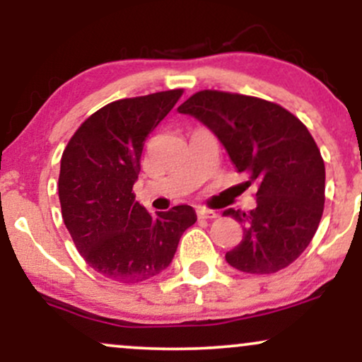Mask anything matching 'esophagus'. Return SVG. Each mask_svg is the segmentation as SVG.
I'll list each match as a JSON object with an SVG mask.
<instances>
[{
	"instance_id": "34e87169",
	"label": "esophagus",
	"mask_w": 362,
	"mask_h": 362,
	"mask_svg": "<svg viewBox=\"0 0 362 362\" xmlns=\"http://www.w3.org/2000/svg\"><path fill=\"white\" fill-rule=\"evenodd\" d=\"M197 216H199V219H216V218H219V214L216 213V211L206 209V207H199Z\"/></svg>"
}]
</instances>
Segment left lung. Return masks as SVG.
<instances>
[{
  "instance_id": "obj_1",
  "label": "left lung",
  "mask_w": 362,
  "mask_h": 362,
  "mask_svg": "<svg viewBox=\"0 0 362 362\" xmlns=\"http://www.w3.org/2000/svg\"><path fill=\"white\" fill-rule=\"evenodd\" d=\"M178 112L206 124L247 185H257L255 209L223 213L243 228L228 264L247 274L293 264L317 233L325 204V163L308 127L279 103L219 90L197 91Z\"/></svg>"
}]
</instances>
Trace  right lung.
Wrapping results in <instances>:
<instances>
[{"instance_id": "obj_1", "label": "right lung", "mask_w": 362, "mask_h": 362, "mask_svg": "<svg viewBox=\"0 0 362 362\" xmlns=\"http://www.w3.org/2000/svg\"><path fill=\"white\" fill-rule=\"evenodd\" d=\"M182 93L177 88L107 103L76 129L62 151V219L86 264L110 281L134 284L160 274L182 233L197 221L187 204L149 214L132 192L144 141Z\"/></svg>"}]
</instances>
